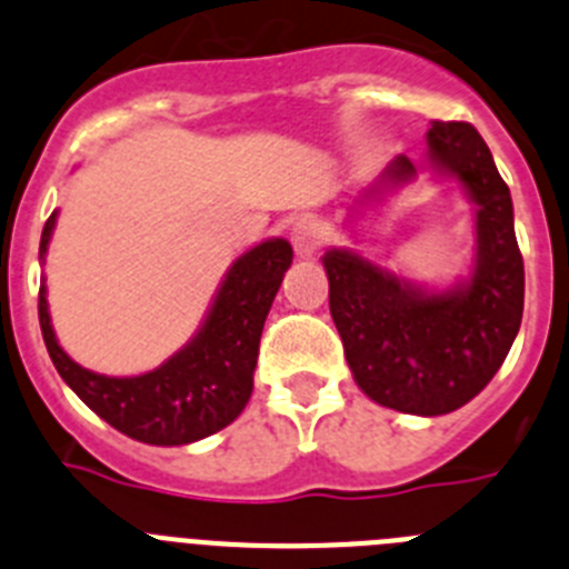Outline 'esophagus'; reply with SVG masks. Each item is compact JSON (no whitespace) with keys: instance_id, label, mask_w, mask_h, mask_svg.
Wrapping results in <instances>:
<instances>
[{"instance_id":"esophagus-1","label":"esophagus","mask_w":569,"mask_h":569,"mask_svg":"<svg viewBox=\"0 0 569 569\" xmlns=\"http://www.w3.org/2000/svg\"><path fill=\"white\" fill-rule=\"evenodd\" d=\"M290 241H293V248L299 256H310L321 248V241H325V224L313 216H305L299 222L293 224V233H290Z\"/></svg>"}]
</instances>
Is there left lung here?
Here are the masks:
<instances>
[{"label":"left lung","instance_id":"8db88e82","mask_svg":"<svg viewBox=\"0 0 569 569\" xmlns=\"http://www.w3.org/2000/svg\"><path fill=\"white\" fill-rule=\"evenodd\" d=\"M427 162L456 176L476 204V264L450 290H427L353 250H328L330 316L356 385L399 413L445 416L479 396L510 353L525 310V261L510 188L490 148L467 122H433ZM416 179L396 156L381 190ZM379 188L370 190V196Z\"/></svg>","mask_w":569,"mask_h":569}]
</instances>
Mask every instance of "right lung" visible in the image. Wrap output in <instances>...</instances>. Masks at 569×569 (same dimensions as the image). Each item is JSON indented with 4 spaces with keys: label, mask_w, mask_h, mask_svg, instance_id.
Listing matches in <instances>:
<instances>
[{
    "label": "right lung",
    "mask_w": 569,
    "mask_h": 569,
    "mask_svg": "<svg viewBox=\"0 0 569 569\" xmlns=\"http://www.w3.org/2000/svg\"><path fill=\"white\" fill-rule=\"evenodd\" d=\"M53 224L57 213L44 222L39 256L48 253ZM290 261L293 248L284 239L261 241L239 256L202 330L150 373L116 379L77 365L59 347L48 313V290L39 288L44 347L64 385L119 433L144 445H190L228 427L248 405L261 328Z\"/></svg>",
    "instance_id": "obj_1"
}]
</instances>
